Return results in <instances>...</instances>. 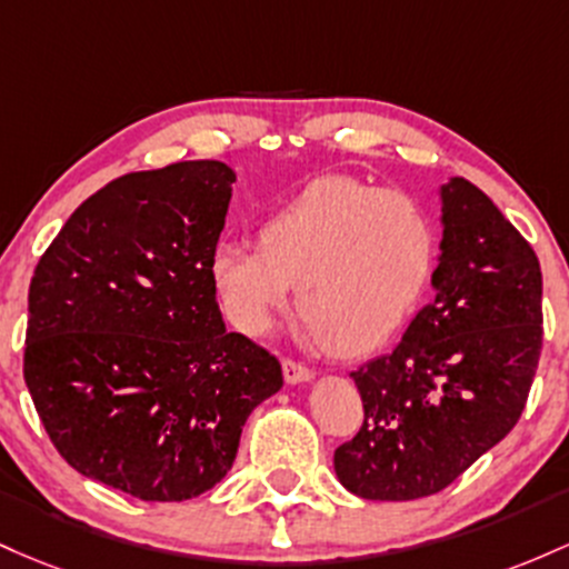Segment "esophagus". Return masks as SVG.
Listing matches in <instances>:
<instances>
[{
  "label": "esophagus",
  "mask_w": 569,
  "mask_h": 569,
  "mask_svg": "<svg viewBox=\"0 0 569 569\" xmlns=\"http://www.w3.org/2000/svg\"><path fill=\"white\" fill-rule=\"evenodd\" d=\"M282 373H284L287 385H303V381L315 379V370L306 368L303 362H296V360H284L282 362Z\"/></svg>",
  "instance_id": "34e87169"
}]
</instances>
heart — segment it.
Wrapping results in <instances>:
<instances>
[{"label": "heart", "mask_w": 569, "mask_h": 569, "mask_svg": "<svg viewBox=\"0 0 569 569\" xmlns=\"http://www.w3.org/2000/svg\"><path fill=\"white\" fill-rule=\"evenodd\" d=\"M260 250L217 241L209 277L222 309L247 336H266L298 301L309 333L343 352L385 347L422 303L438 263L425 203L352 177H322L263 217Z\"/></svg>", "instance_id": "1"}]
</instances>
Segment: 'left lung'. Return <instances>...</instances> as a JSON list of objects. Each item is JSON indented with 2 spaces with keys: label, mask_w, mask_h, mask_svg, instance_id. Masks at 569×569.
<instances>
[{
  "label": "left lung",
  "mask_w": 569,
  "mask_h": 569,
  "mask_svg": "<svg viewBox=\"0 0 569 569\" xmlns=\"http://www.w3.org/2000/svg\"><path fill=\"white\" fill-rule=\"evenodd\" d=\"M440 226L436 298L392 352L352 373L366 419L333 468L362 500L449 487L513 430L538 370V254L465 177L440 184Z\"/></svg>",
  "instance_id": "obj_1"
}]
</instances>
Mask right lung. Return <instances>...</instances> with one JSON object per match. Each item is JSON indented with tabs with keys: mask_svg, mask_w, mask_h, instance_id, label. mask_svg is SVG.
<instances>
[{
	"mask_svg": "<svg viewBox=\"0 0 569 569\" xmlns=\"http://www.w3.org/2000/svg\"><path fill=\"white\" fill-rule=\"evenodd\" d=\"M236 174L182 161L82 201L29 287L23 379L78 473L147 502L226 478L282 366L228 333L209 277Z\"/></svg>",
	"mask_w": 569,
	"mask_h": 569,
	"instance_id": "1",
	"label": "right lung"
}]
</instances>
